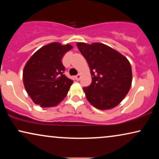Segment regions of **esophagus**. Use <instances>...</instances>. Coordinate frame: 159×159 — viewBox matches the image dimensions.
<instances>
[{
  "label": "esophagus",
  "instance_id": "obj_1",
  "mask_svg": "<svg viewBox=\"0 0 159 159\" xmlns=\"http://www.w3.org/2000/svg\"><path fill=\"white\" fill-rule=\"evenodd\" d=\"M80 78H81V75H80V74L75 76V79H76V80H77V81H79V80H80Z\"/></svg>",
  "mask_w": 159,
  "mask_h": 159
}]
</instances>
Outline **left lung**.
Returning a JSON list of instances; mask_svg holds the SVG:
<instances>
[{
    "label": "left lung",
    "mask_w": 159,
    "mask_h": 159,
    "mask_svg": "<svg viewBox=\"0 0 159 159\" xmlns=\"http://www.w3.org/2000/svg\"><path fill=\"white\" fill-rule=\"evenodd\" d=\"M77 45L88 62L92 76V83L83 88L87 100L100 110L116 107L131 88L132 72L129 61L103 43H77Z\"/></svg>",
    "instance_id": "1"
}]
</instances>
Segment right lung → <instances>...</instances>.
Listing matches in <instances>:
<instances>
[{"label": "right lung", "instance_id": "right-lung-1", "mask_svg": "<svg viewBox=\"0 0 159 159\" xmlns=\"http://www.w3.org/2000/svg\"><path fill=\"white\" fill-rule=\"evenodd\" d=\"M70 44L53 42L38 50L26 63L23 83L32 101L42 108L58 105L66 96L73 81L64 75V54Z\"/></svg>", "mask_w": 159, "mask_h": 159}]
</instances>
